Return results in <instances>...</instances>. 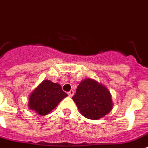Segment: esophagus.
I'll return each mask as SVG.
<instances>
[{
    "label": "esophagus",
    "instance_id": "obj_1",
    "mask_svg": "<svg viewBox=\"0 0 148 148\" xmlns=\"http://www.w3.org/2000/svg\"><path fill=\"white\" fill-rule=\"evenodd\" d=\"M74 90H71L70 92H68V95H69L70 97H72V96L74 95Z\"/></svg>",
    "mask_w": 148,
    "mask_h": 148
}]
</instances>
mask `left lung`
Returning <instances> with one entry per match:
<instances>
[{
	"label": "left lung",
	"instance_id": "8db88e82",
	"mask_svg": "<svg viewBox=\"0 0 148 148\" xmlns=\"http://www.w3.org/2000/svg\"><path fill=\"white\" fill-rule=\"evenodd\" d=\"M83 116L91 120L105 116L113 108L110 92L105 86L92 79H85L72 97Z\"/></svg>",
	"mask_w": 148,
	"mask_h": 148
}]
</instances>
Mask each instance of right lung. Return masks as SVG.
Instances as JSON below:
<instances>
[{
    "label": "right lung",
    "mask_w": 148,
    "mask_h": 148,
    "mask_svg": "<svg viewBox=\"0 0 148 148\" xmlns=\"http://www.w3.org/2000/svg\"><path fill=\"white\" fill-rule=\"evenodd\" d=\"M68 96L59 84L43 80L29 95L28 108L40 116L49 114L64 98Z\"/></svg>",
    "instance_id": "add662e5"
}]
</instances>
